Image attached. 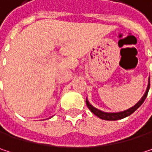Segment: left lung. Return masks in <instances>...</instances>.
Segmentation results:
<instances>
[{"instance_id": "left-lung-1", "label": "left lung", "mask_w": 152, "mask_h": 152, "mask_svg": "<svg viewBox=\"0 0 152 152\" xmlns=\"http://www.w3.org/2000/svg\"><path fill=\"white\" fill-rule=\"evenodd\" d=\"M149 90H150V78H149V82H148V86H147V89H146V91L145 93L143 94V96L142 97V99L137 102L135 106H133L132 107L125 110V111H122V112H118V113H106V112H103L96 107L91 105L89 100L86 99V105L88 106V108L91 110V112L92 113H94L96 116H98L99 118L102 119V120H106V121H117V120H121L125 117H128L129 116L130 114H132L136 110H137L141 105L143 103V101L145 100L147 95H148V92H149Z\"/></svg>"}]
</instances>
